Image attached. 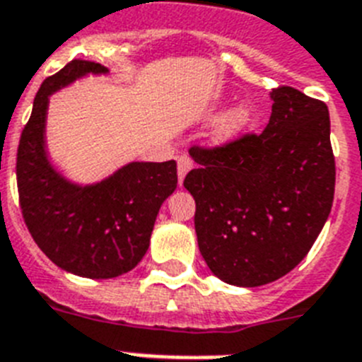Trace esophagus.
Segmentation results:
<instances>
[{
  "mask_svg": "<svg viewBox=\"0 0 362 362\" xmlns=\"http://www.w3.org/2000/svg\"><path fill=\"white\" fill-rule=\"evenodd\" d=\"M177 164H178V182L184 184L185 175H187L189 171H191V168H193V160H191L189 157H185V155H182V157H178Z\"/></svg>",
  "mask_w": 362,
  "mask_h": 362,
  "instance_id": "esophagus-1",
  "label": "esophagus"
}]
</instances>
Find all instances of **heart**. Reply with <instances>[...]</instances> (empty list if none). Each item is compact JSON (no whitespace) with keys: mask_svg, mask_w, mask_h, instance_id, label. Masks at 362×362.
<instances>
[{"mask_svg":"<svg viewBox=\"0 0 362 362\" xmlns=\"http://www.w3.org/2000/svg\"><path fill=\"white\" fill-rule=\"evenodd\" d=\"M252 122V113H250L249 106L245 104H238L233 110L221 117L220 122L216 124V129L213 133L214 142L218 144H227V142L234 141L240 135L247 132V128Z\"/></svg>","mask_w":362,"mask_h":362,"instance_id":"1","label":"heart"}]
</instances>
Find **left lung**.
Here are the masks:
<instances>
[{
	"mask_svg": "<svg viewBox=\"0 0 362 362\" xmlns=\"http://www.w3.org/2000/svg\"><path fill=\"white\" fill-rule=\"evenodd\" d=\"M262 135L191 148L184 187L197 202L198 249L216 278L262 286L308 254L332 209L335 160L327 104L299 90L270 92Z\"/></svg>",
	"mask_w": 362,
	"mask_h": 362,
	"instance_id": "1",
	"label": "left lung"
}]
</instances>
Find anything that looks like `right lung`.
Listing matches in <instances>:
<instances>
[{
	"mask_svg": "<svg viewBox=\"0 0 362 362\" xmlns=\"http://www.w3.org/2000/svg\"><path fill=\"white\" fill-rule=\"evenodd\" d=\"M108 68L74 59L45 79L18 148V191L34 242L70 274L110 279L148 252L162 204L177 189V162H129L95 184H77L52 164L47 149L50 95Z\"/></svg>",
	"mask_w": 362,
	"mask_h": 362,
	"instance_id": "1",
	"label": "right lung"
}]
</instances>
